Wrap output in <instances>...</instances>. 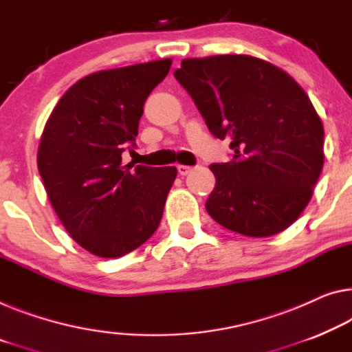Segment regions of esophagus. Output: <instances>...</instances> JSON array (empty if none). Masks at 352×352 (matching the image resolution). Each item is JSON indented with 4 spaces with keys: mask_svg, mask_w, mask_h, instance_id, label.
I'll use <instances>...</instances> for the list:
<instances>
[{
    "mask_svg": "<svg viewBox=\"0 0 352 352\" xmlns=\"http://www.w3.org/2000/svg\"><path fill=\"white\" fill-rule=\"evenodd\" d=\"M190 171H192V166H187V165L177 166V173H179L181 176H187Z\"/></svg>",
    "mask_w": 352,
    "mask_h": 352,
    "instance_id": "34e87169",
    "label": "esophagus"
}]
</instances>
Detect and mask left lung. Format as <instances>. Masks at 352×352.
Wrapping results in <instances>:
<instances>
[{
	"mask_svg": "<svg viewBox=\"0 0 352 352\" xmlns=\"http://www.w3.org/2000/svg\"><path fill=\"white\" fill-rule=\"evenodd\" d=\"M175 77L214 137L234 155L209 166L206 210L239 234L267 237L293 225L324 165V129L296 80L264 59L217 55L182 59Z\"/></svg>",
	"mask_w": 352,
	"mask_h": 352,
	"instance_id": "obj_1",
	"label": "left lung"
}]
</instances>
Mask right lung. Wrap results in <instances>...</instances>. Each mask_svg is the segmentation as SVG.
<instances>
[{"label":"right lung","mask_w":352,"mask_h":352,"mask_svg":"<svg viewBox=\"0 0 352 352\" xmlns=\"http://www.w3.org/2000/svg\"><path fill=\"white\" fill-rule=\"evenodd\" d=\"M171 59L100 70L66 91L42 132L37 168L70 237L100 258L135 250L159 228L175 166L122 164L144 102Z\"/></svg>","instance_id":"obj_1"}]
</instances>
